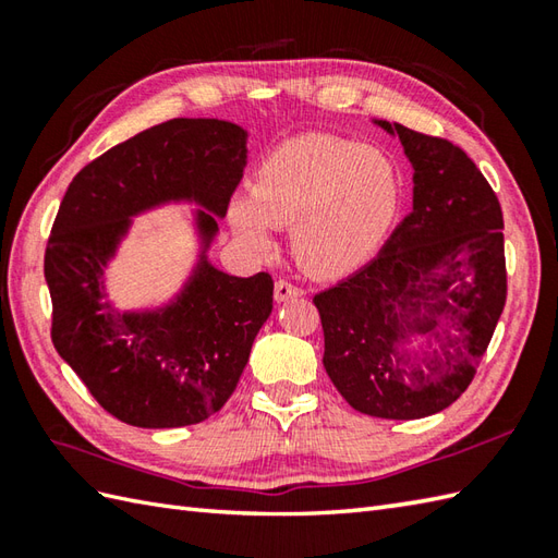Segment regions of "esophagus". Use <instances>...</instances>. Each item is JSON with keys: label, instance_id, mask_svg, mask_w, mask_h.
Wrapping results in <instances>:
<instances>
[{"label": "esophagus", "instance_id": "obj_1", "mask_svg": "<svg viewBox=\"0 0 558 558\" xmlns=\"http://www.w3.org/2000/svg\"><path fill=\"white\" fill-rule=\"evenodd\" d=\"M302 294H304V290L300 286H294V282H290V280H278L276 282V300L278 302L302 298Z\"/></svg>", "mask_w": 558, "mask_h": 558}]
</instances>
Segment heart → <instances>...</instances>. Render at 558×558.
Segmentation results:
<instances>
[{
    "instance_id": "heart-1",
    "label": "heart",
    "mask_w": 558,
    "mask_h": 558,
    "mask_svg": "<svg viewBox=\"0 0 558 558\" xmlns=\"http://www.w3.org/2000/svg\"><path fill=\"white\" fill-rule=\"evenodd\" d=\"M402 182L388 153L310 134L270 150L232 206L236 234L268 248L270 228H292L300 264L316 276L357 268L386 240L400 210Z\"/></svg>"
}]
</instances>
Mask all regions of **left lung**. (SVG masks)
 Masks as SVG:
<instances>
[{"label": "left lung", "mask_w": 558, "mask_h": 558, "mask_svg": "<svg viewBox=\"0 0 558 558\" xmlns=\"http://www.w3.org/2000/svg\"><path fill=\"white\" fill-rule=\"evenodd\" d=\"M398 132L414 168V206L381 254L318 292L324 366L350 405L384 420H420L456 402L475 376L506 304L504 213L494 189L460 146L448 138ZM445 270V280L433 278ZM439 314L442 352L410 365L395 345L404 316ZM445 322L441 323L440 318ZM414 324V322H412Z\"/></svg>", "instance_id": "1"}]
</instances>
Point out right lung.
<instances>
[{
    "label": "right lung",
    "instance_id": "right-lung-1",
    "mask_svg": "<svg viewBox=\"0 0 558 558\" xmlns=\"http://www.w3.org/2000/svg\"><path fill=\"white\" fill-rule=\"evenodd\" d=\"M244 132L218 120H170L90 160L59 204L45 246L50 336L62 360L112 417L146 429L208 420L234 393L258 328L272 310V278H234L201 264L170 310L114 316L100 276L129 216L192 196L225 216L244 172ZM210 236L218 222L201 213Z\"/></svg>",
    "mask_w": 558,
    "mask_h": 558
}]
</instances>
